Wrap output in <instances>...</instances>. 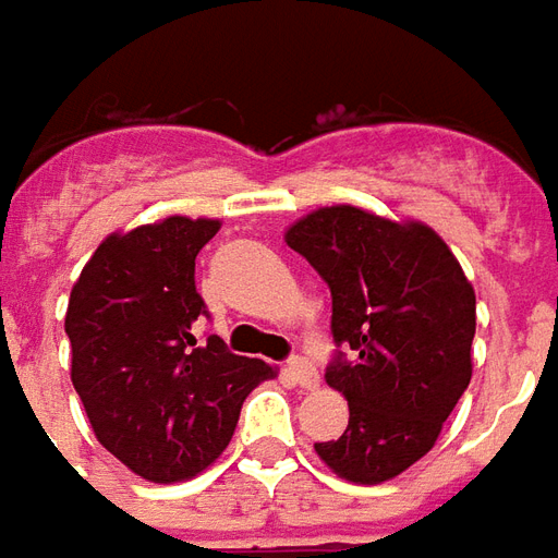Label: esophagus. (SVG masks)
I'll return each instance as SVG.
<instances>
[{
  "label": "esophagus",
  "mask_w": 558,
  "mask_h": 558,
  "mask_svg": "<svg viewBox=\"0 0 558 558\" xmlns=\"http://www.w3.org/2000/svg\"><path fill=\"white\" fill-rule=\"evenodd\" d=\"M286 369L300 387H310V390L312 387H318V369H315V363L306 361V357H291Z\"/></svg>",
  "instance_id": "obj_1"
}]
</instances>
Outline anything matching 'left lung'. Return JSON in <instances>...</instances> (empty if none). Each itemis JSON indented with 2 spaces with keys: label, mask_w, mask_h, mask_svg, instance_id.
Returning a JSON list of instances; mask_svg holds the SVG:
<instances>
[{
  "label": "left lung",
  "mask_w": 558,
  "mask_h": 558,
  "mask_svg": "<svg viewBox=\"0 0 558 558\" xmlns=\"http://www.w3.org/2000/svg\"><path fill=\"white\" fill-rule=\"evenodd\" d=\"M286 243L333 298L327 385L349 399V426L315 450L336 475L381 484L433 450L472 381L475 288L424 222H390L351 204L312 209Z\"/></svg>",
  "instance_id": "1"
}]
</instances>
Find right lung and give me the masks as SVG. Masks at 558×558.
Listing matches in <instances>:
<instances>
[{"instance_id": "1", "label": "right lung", "mask_w": 558, "mask_h": 558, "mask_svg": "<svg viewBox=\"0 0 558 558\" xmlns=\"http://www.w3.org/2000/svg\"><path fill=\"white\" fill-rule=\"evenodd\" d=\"M219 228L168 216L110 234L71 288V385L98 441L153 484L204 472L228 448L252 387L276 375L219 336L192 333L207 315L195 258Z\"/></svg>"}]
</instances>
